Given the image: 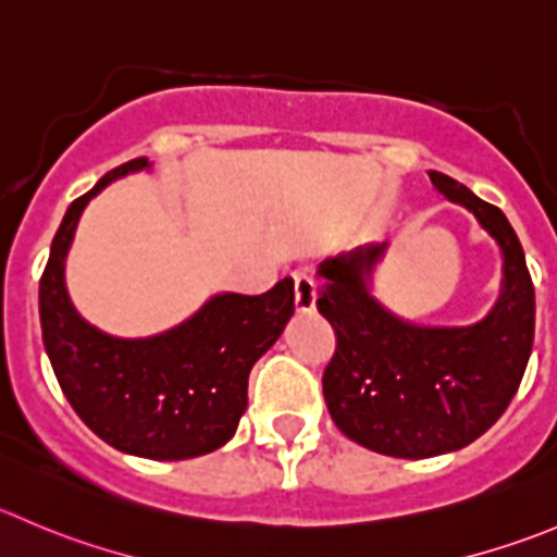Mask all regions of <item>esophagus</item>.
I'll use <instances>...</instances> for the list:
<instances>
[{
	"mask_svg": "<svg viewBox=\"0 0 557 557\" xmlns=\"http://www.w3.org/2000/svg\"><path fill=\"white\" fill-rule=\"evenodd\" d=\"M294 296H296V310L310 312L315 307V280L307 274H294Z\"/></svg>",
	"mask_w": 557,
	"mask_h": 557,
	"instance_id": "1",
	"label": "esophagus"
}]
</instances>
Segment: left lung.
<instances>
[{
  "label": "left lung",
  "mask_w": 557,
  "mask_h": 557,
  "mask_svg": "<svg viewBox=\"0 0 557 557\" xmlns=\"http://www.w3.org/2000/svg\"><path fill=\"white\" fill-rule=\"evenodd\" d=\"M430 182L500 247L504 283L482 321L422 326L386 310L370 294L386 242L329 258L318 269V310L337 334L323 370L329 413L359 446L405 460L462 449L498 422L525 375L536 326L525 252L506 214L451 176L430 171Z\"/></svg>",
  "instance_id": "8db88e82"
}]
</instances>
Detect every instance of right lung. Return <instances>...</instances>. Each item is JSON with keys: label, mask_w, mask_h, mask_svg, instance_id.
Returning a JSON list of instances; mask_svg holds the SVG:
<instances>
[{"label": "right lung", "mask_w": 557, "mask_h": 557, "mask_svg": "<svg viewBox=\"0 0 557 557\" xmlns=\"http://www.w3.org/2000/svg\"><path fill=\"white\" fill-rule=\"evenodd\" d=\"M144 169L152 163L135 158L108 171L64 212L40 277L42 345L64 397L91 433L124 455L190 460L234 438L252 364L294 315V280H280L261 296H212L196 315L154 337H113L84 321L64 285L75 225L102 187Z\"/></svg>", "instance_id": "right-lung-1"}]
</instances>
